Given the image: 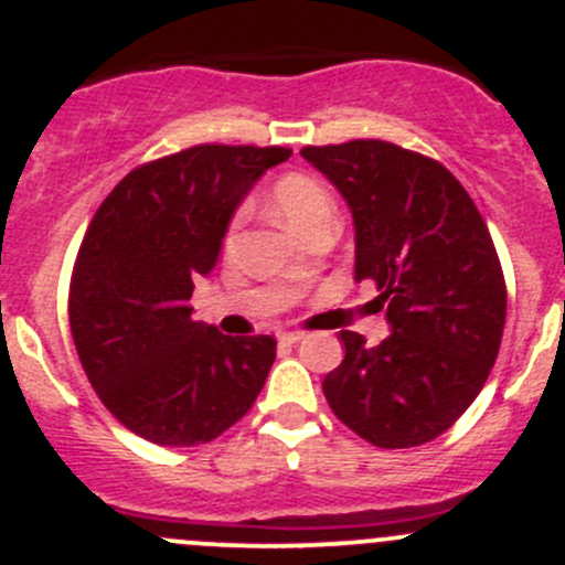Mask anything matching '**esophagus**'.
<instances>
[{
	"instance_id": "obj_1",
	"label": "esophagus",
	"mask_w": 565,
	"mask_h": 565,
	"mask_svg": "<svg viewBox=\"0 0 565 565\" xmlns=\"http://www.w3.org/2000/svg\"><path fill=\"white\" fill-rule=\"evenodd\" d=\"M300 339H303L300 330H284V333H278V341H281V344H298Z\"/></svg>"
}]
</instances>
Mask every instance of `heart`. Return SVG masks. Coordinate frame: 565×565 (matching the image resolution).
I'll return each instance as SVG.
<instances>
[{
    "mask_svg": "<svg viewBox=\"0 0 565 565\" xmlns=\"http://www.w3.org/2000/svg\"><path fill=\"white\" fill-rule=\"evenodd\" d=\"M273 207H276V213L281 215L295 232H300V235H306L311 226L333 218L335 213L333 196H330L328 188L319 180H315V177L298 172L278 177L276 185H273ZM241 213L232 218L230 232H226V248L235 243V232L237 226H241Z\"/></svg>",
    "mask_w": 565,
    "mask_h": 565,
    "instance_id": "heart-1",
    "label": "heart"
}]
</instances>
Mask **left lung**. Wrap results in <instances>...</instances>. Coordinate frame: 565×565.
Here are the masks:
<instances>
[{
	"mask_svg": "<svg viewBox=\"0 0 565 565\" xmlns=\"http://www.w3.org/2000/svg\"><path fill=\"white\" fill-rule=\"evenodd\" d=\"M300 156L350 204L355 278L377 284L393 330L377 347L341 330L347 352L322 380L324 398L372 446H424L457 424L498 361L505 278L492 235L435 158L383 139Z\"/></svg>",
	"mask_w": 565,
	"mask_h": 565,
	"instance_id": "left-lung-1",
	"label": "left lung"
}]
</instances>
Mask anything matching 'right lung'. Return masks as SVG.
Here are the masks:
<instances>
[{
	"label": "right lung",
	"mask_w": 565,
	"mask_h": 565,
	"mask_svg": "<svg viewBox=\"0 0 565 565\" xmlns=\"http://www.w3.org/2000/svg\"><path fill=\"white\" fill-rule=\"evenodd\" d=\"M289 147L196 145L114 185L78 248L73 344L108 413L158 446H202L248 413L276 361L273 335L193 319V278L218 259L232 213Z\"/></svg>",
	"instance_id": "obj_1"
}]
</instances>
